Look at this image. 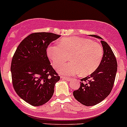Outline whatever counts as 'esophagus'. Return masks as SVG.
Instances as JSON below:
<instances>
[{
	"label": "esophagus",
	"instance_id": "obj_1",
	"mask_svg": "<svg viewBox=\"0 0 127 127\" xmlns=\"http://www.w3.org/2000/svg\"><path fill=\"white\" fill-rule=\"evenodd\" d=\"M63 79H64V80H67V81H71V80H72V79H71V78H69V77H62Z\"/></svg>",
	"mask_w": 127,
	"mask_h": 127
}]
</instances>
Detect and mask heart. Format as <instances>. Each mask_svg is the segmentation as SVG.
Listing matches in <instances>:
<instances>
[{
    "label": "heart",
    "instance_id": "obj_1",
    "mask_svg": "<svg viewBox=\"0 0 127 127\" xmlns=\"http://www.w3.org/2000/svg\"><path fill=\"white\" fill-rule=\"evenodd\" d=\"M58 45H50L47 53L55 67H58L71 56V63L63 65L58 69L61 75L92 74L99 67L103 56L101 45L93 40L79 37H65L59 42Z\"/></svg>",
    "mask_w": 127,
    "mask_h": 127
}]
</instances>
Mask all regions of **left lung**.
<instances>
[{"label": "left lung", "mask_w": 127, "mask_h": 127, "mask_svg": "<svg viewBox=\"0 0 127 127\" xmlns=\"http://www.w3.org/2000/svg\"><path fill=\"white\" fill-rule=\"evenodd\" d=\"M90 36L101 40L103 59L95 71L90 76L80 79V88L73 92L74 98L87 106L97 104L110 94L117 71V60L107 42L98 35H90Z\"/></svg>", "instance_id": "1"}]
</instances>
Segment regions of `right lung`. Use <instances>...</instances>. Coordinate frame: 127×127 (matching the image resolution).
I'll return each instance as SVG.
<instances>
[{
  "label": "right lung",
  "mask_w": 127,
  "mask_h": 127,
  "mask_svg": "<svg viewBox=\"0 0 127 127\" xmlns=\"http://www.w3.org/2000/svg\"><path fill=\"white\" fill-rule=\"evenodd\" d=\"M61 35L51 32L32 33L20 43L13 56V86L19 96L34 106L48 102L60 80L47 55L50 43Z\"/></svg>",
  "instance_id": "right-lung-1"
}]
</instances>
